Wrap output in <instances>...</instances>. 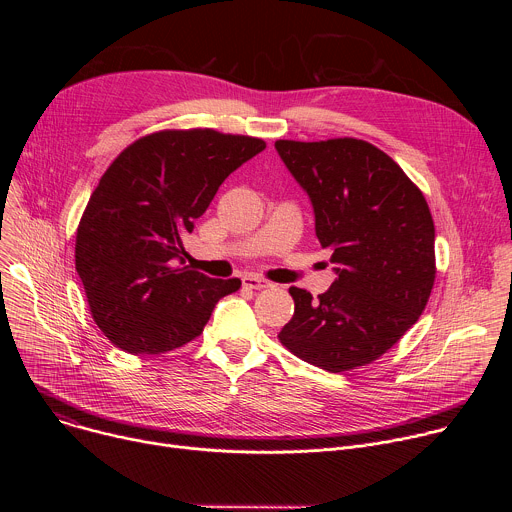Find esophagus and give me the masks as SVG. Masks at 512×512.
I'll use <instances>...</instances> for the list:
<instances>
[{
	"label": "esophagus",
	"instance_id": "34e87169",
	"mask_svg": "<svg viewBox=\"0 0 512 512\" xmlns=\"http://www.w3.org/2000/svg\"><path fill=\"white\" fill-rule=\"evenodd\" d=\"M243 285L249 287V289H265V287H269V281H265L261 277H255V275H245Z\"/></svg>",
	"mask_w": 512,
	"mask_h": 512
}]
</instances>
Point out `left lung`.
Wrapping results in <instances>:
<instances>
[{"label":"left lung","mask_w":512,"mask_h":512,"mask_svg":"<svg viewBox=\"0 0 512 512\" xmlns=\"http://www.w3.org/2000/svg\"><path fill=\"white\" fill-rule=\"evenodd\" d=\"M312 200L316 237L332 251L328 291L289 287L294 318L281 344L328 373L364 367L419 320L435 279V229L421 190L373 143L275 141Z\"/></svg>","instance_id":"1"}]
</instances>
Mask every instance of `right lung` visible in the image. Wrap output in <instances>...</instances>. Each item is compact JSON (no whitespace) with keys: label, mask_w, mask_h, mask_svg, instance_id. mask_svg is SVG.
Segmentation results:
<instances>
[{"label":"right lung","mask_w":512,"mask_h":512,"mask_svg":"<svg viewBox=\"0 0 512 512\" xmlns=\"http://www.w3.org/2000/svg\"><path fill=\"white\" fill-rule=\"evenodd\" d=\"M265 141L214 129H166L125 148L89 198L75 265L93 320L121 350L160 354L202 334L241 279L184 265V235L218 186Z\"/></svg>","instance_id":"1"}]
</instances>
